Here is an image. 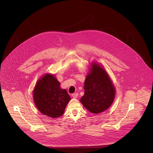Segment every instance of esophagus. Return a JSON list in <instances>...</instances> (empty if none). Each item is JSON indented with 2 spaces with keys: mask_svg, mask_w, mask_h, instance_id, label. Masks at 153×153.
<instances>
[{
  "mask_svg": "<svg viewBox=\"0 0 153 153\" xmlns=\"http://www.w3.org/2000/svg\"><path fill=\"white\" fill-rule=\"evenodd\" d=\"M77 96H78V93H74L72 94V97L73 98H77Z\"/></svg>",
  "mask_w": 153,
  "mask_h": 153,
  "instance_id": "obj_1",
  "label": "esophagus"
}]
</instances>
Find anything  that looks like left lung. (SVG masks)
<instances>
[{
    "mask_svg": "<svg viewBox=\"0 0 153 153\" xmlns=\"http://www.w3.org/2000/svg\"><path fill=\"white\" fill-rule=\"evenodd\" d=\"M84 82V95L80 101L91 113L99 114L107 110L114 102L115 89L106 71L93 63Z\"/></svg>",
    "mask_w": 153,
    "mask_h": 153,
    "instance_id": "8db88e82",
    "label": "left lung"
}]
</instances>
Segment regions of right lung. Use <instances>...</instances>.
I'll list each match as a JSON object with an SVG mask.
<instances>
[{
	"mask_svg": "<svg viewBox=\"0 0 153 153\" xmlns=\"http://www.w3.org/2000/svg\"><path fill=\"white\" fill-rule=\"evenodd\" d=\"M35 105L43 115L58 118L63 115L71 97L54 76L47 74L39 79L33 91Z\"/></svg>",
	"mask_w": 153,
	"mask_h": 153,
	"instance_id": "obj_1",
	"label": "right lung"
}]
</instances>
